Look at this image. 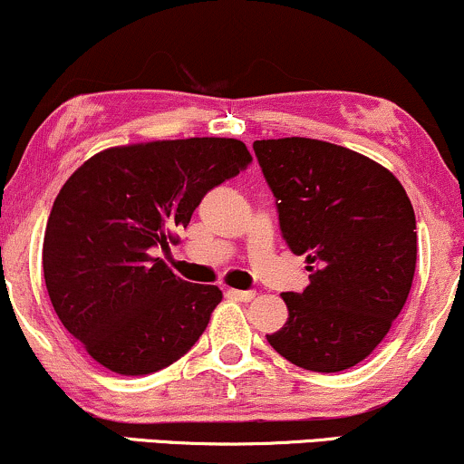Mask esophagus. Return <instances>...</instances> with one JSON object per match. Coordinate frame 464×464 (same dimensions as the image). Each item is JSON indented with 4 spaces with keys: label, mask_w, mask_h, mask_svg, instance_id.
I'll return each instance as SVG.
<instances>
[{
    "label": "esophagus",
    "mask_w": 464,
    "mask_h": 464,
    "mask_svg": "<svg viewBox=\"0 0 464 464\" xmlns=\"http://www.w3.org/2000/svg\"><path fill=\"white\" fill-rule=\"evenodd\" d=\"M228 295L237 302H251L256 299V290H237V288H228Z\"/></svg>",
    "instance_id": "obj_1"
}]
</instances>
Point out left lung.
<instances>
[{
  "label": "left lung",
  "instance_id": "obj_1",
  "mask_svg": "<svg viewBox=\"0 0 464 464\" xmlns=\"http://www.w3.org/2000/svg\"><path fill=\"white\" fill-rule=\"evenodd\" d=\"M279 228L306 256L310 284L284 293L288 322L266 334L290 363L341 372L372 354L403 310L416 268V218L396 176L314 139L256 140Z\"/></svg>",
  "mask_w": 464,
  "mask_h": 464
}]
</instances>
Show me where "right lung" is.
I'll list each match as a JSON object with an SVG mask.
<instances>
[{
  "mask_svg": "<svg viewBox=\"0 0 464 464\" xmlns=\"http://www.w3.org/2000/svg\"><path fill=\"white\" fill-rule=\"evenodd\" d=\"M251 160L236 139L136 142L99 151L65 180L45 224V288L96 363L151 374L200 339L222 290L176 277L151 248H167L207 191Z\"/></svg>",
  "mask_w": 464,
  "mask_h": 464,
  "instance_id": "right-lung-1",
  "label": "right lung"
}]
</instances>
